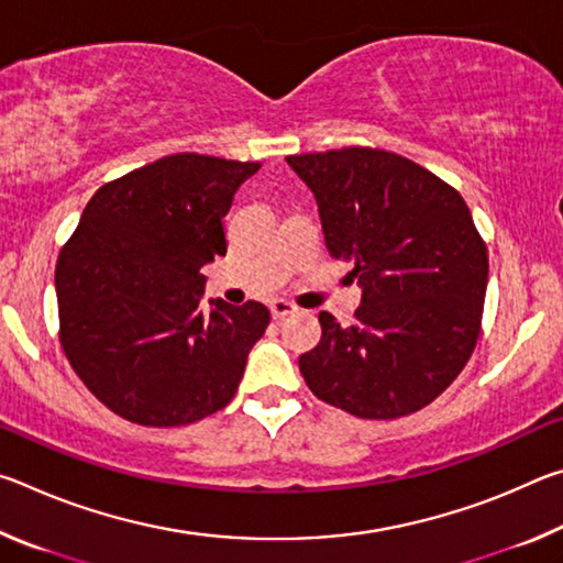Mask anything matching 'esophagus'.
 <instances>
[{
	"instance_id": "1",
	"label": "esophagus",
	"mask_w": 563,
	"mask_h": 563,
	"mask_svg": "<svg viewBox=\"0 0 563 563\" xmlns=\"http://www.w3.org/2000/svg\"><path fill=\"white\" fill-rule=\"evenodd\" d=\"M290 312H295V305L292 302H288V300H273L271 302L273 320H283L285 316H290Z\"/></svg>"
}]
</instances>
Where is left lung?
<instances>
[{"label": "left lung", "instance_id": "1", "mask_svg": "<svg viewBox=\"0 0 563 563\" xmlns=\"http://www.w3.org/2000/svg\"><path fill=\"white\" fill-rule=\"evenodd\" d=\"M316 194L332 258L362 285L355 325L320 312L300 355L310 393L360 419L434 402L482 332L489 255L460 190L399 154L345 146L288 156Z\"/></svg>", "mask_w": 563, "mask_h": 563}]
</instances>
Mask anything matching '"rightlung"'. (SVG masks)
Wrapping results in <instances>:
<instances>
[{"label": "right lung", "instance_id": "1", "mask_svg": "<svg viewBox=\"0 0 563 563\" xmlns=\"http://www.w3.org/2000/svg\"><path fill=\"white\" fill-rule=\"evenodd\" d=\"M258 161L174 154L91 196L56 261L59 342L113 415L144 427L198 422L231 402L265 305L211 300L201 268L225 255L223 216Z\"/></svg>", "mask_w": 563, "mask_h": 563}]
</instances>
